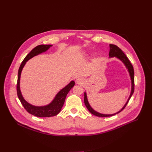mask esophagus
Masks as SVG:
<instances>
[{
  "instance_id": "obj_1",
  "label": "esophagus",
  "mask_w": 152,
  "mask_h": 152,
  "mask_svg": "<svg viewBox=\"0 0 152 152\" xmlns=\"http://www.w3.org/2000/svg\"><path fill=\"white\" fill-rule=\"evenodd\" d=\"M83 82H84V80L82 78H78L76 80V83L77 84H82Z\"/></svg>"
}]
</instances>
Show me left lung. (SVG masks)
Here are the masks:
<instances>
[{"instance_id": "8db88e82", "label": "left lung", "mask_w": 152, "mask_h": 152, "mask_svg": "<svg viewBox=\"0 0 152 152\" xmlns=\"http://www.w3.org/2000/svg\"><path fill=\"white\" fill-rule=\"evenodd\" d=\"M110 53H109L110 57H117V58L120 59L122 62L124 64L126 68L128 69L130 77H131V83H132L131 93V95H130V96H129L128 100L127 101L126 103L119 111H118L116 113L113 114H101V113H99L95 111L90 106V105L88 102L86 94L85 92V93H84V103H85L86 107H87V109L91 114H93L95 115H96V116H98V117H110V116H112V115H114L116 114H118L119 113L122 111L126 107V105L127 104V103L129 102V99H131L132 95H133L134 91V68H133L132 64L131 63V62H130V61L129 60V59L127 58V57L126 56V54L123 52H122V50L119 47H118L117 46H115L114 45H110Z\"/></svg>"}]
</instances>
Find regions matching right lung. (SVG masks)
Instances as JSON below:
<instances>
[{"mask_svg":"<svg viewBox=\"0 0 152 152\" xmlns=\"http://www.w3.org/2000/svg\"><path fill=\"white\" fill-rule=\"evenodd\" d=\"M50 46H52V45H41L37 46V47H35L34 49H33L31 50V52L25 57V58L24 59L23 62H21L20 68L18 69V80H17V91L18 97L21 103L22 104V105L23 106L24 108L26 110L27 112H28L29 113L32 115H35V116L40 117V118L52 117V116H54V115H56L57 114H58L60 113L62 107L64 105L65 99H66V96L68 94L69 91L75 85L74 81H71L66 86V87L62 88L58 93L57 94L53 102L46 106H35L32 104H30V103H28L23 98L20 89V80L21 70H22L26 62L29 59H30L35 56H37L42 53L46 51V50Z\"/></svg>","mask_w":152,"mask_h":152,"instance_id":"obj_1","label":"right lung"}]
</instances>
